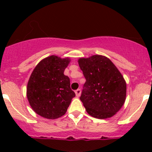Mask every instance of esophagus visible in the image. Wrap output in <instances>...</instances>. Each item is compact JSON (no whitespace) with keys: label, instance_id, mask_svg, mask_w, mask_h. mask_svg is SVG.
I'll use <instances>...</instances> for the list:
<instances>
[{"label":"esophagus","instance_id":"obj_1","mask_svg":"<svg viewBox=\"0 0 152 152\" xmlns=\"http://www.w3.org/2000/svg\"><path fill=\"white\" fill-rule=\"evenodd\" d=\"M81 90L80 89H78V90H76V91H75V93H76V96H77V97H79V96H80V95H81Z\"/></svg>","mask_w":152,"mask_h":152}]
</instances>
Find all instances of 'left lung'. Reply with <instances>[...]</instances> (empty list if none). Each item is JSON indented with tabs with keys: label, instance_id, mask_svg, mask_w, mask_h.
Returning <instances> with one entry per match:
<instances>
[{
	"label": "left lung",
	"instance_id": "left-lung-1",
	"mask_svg": "<svg viewBox=\"0 0 152 152\" xmlns=\"http://www.w3.org/2000/svg\"><path fill=\"white\" fill-rule=\"evenodd\" d=\"M78 62L86 79L80 100L87 113L99 119L113 117L126 100V84L121 73L102 55L80 58Z\"/></svg>",
	"mask_w": 152,
	"mask_h": 152
}]
</instances>
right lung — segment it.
Masks as SVG:
<instances>
[{"label":"right lung","instance_id":"right-lung-1","mask_svg":"<svg viewBox=\"0 0 152 152\" xmlns=\"http://www.w3.org/2000/svg\"><path fill=\"white\" fill-rule=\"evenodd\" d=\"M69 58L48 56L37 64L27 85V98L31 108L39 115L56 119L64 115L75 97L70 79L64 74Z\"/></svg>","mask_w":152,"mask_h":152}]
</instances>
